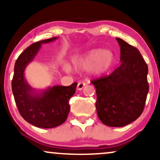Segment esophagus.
<instances>
[{"mask_svg":"<svg viewBox=\"0 0 160 160\" xmlns=\"http://www.w3.org/2000/svg\"><path fill=\"white\" fill-rule=\"evenodd\" d=\"M85 85H86V84L84 82H78L77 84V89L78 90H82L85 87Z\"/></svg>","mask_w":160,"mask_h":160,"instance_id":"1","label":"esophagus"}]
</instances>
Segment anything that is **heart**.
I'll return each mask as SVG.
<instances>
[{
    "label": "heart",
    "mask_w": 160,
    "mask_h": 160,
    "mask_svg": "<svg viewBox=\"0 0 160 160\" xmlns=\"http://www.w3.org/2000/svg\"><path fill=\"white\" fill-rule=\"evenodd\" d=\"M113 59V54L110 50L97 49L74 56L72 59V63L76 71L90 69L93 75L99 76L106 73L112 66ZM63 69L69 72L71 67L65 64L63 65Z\"/></svg>",
    "instance_id": "b5f03b06"
}]
</instances>
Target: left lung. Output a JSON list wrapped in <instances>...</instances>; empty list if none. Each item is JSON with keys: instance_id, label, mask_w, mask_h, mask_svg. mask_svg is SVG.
<instances>
[{"instance_id": "8db88e82", "label": "left lung", "mask_w": 160, "mask_h": 160, "mask_svg": "<svg viewBox=\"0 0 160 160\" xmlns=\"http://www.w3.org/2000/svg\"><path fill=\"white\" fill-rule=\"evenodd\" d=\"M116 39L121 64L111 75L92 83L96 88L98 118L107 126L120 128L143 112L148 92V66L138 49L122 38Z\"/></svg>"}]
</instances>
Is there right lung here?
<instances>
[{
    "label": "right lung",
    "mask_w": 160,
    "mask_h": 160,
    "mask_svg": "<svg viewBox=\"0 0 160 160\" xmlns=\"http://www.w3.org/2000/svg\"><path fill=\"white\" fill-rule=\"evenodd\" d=\"M59 37L32 43L17 58L12 82L15 102L22 117L28 123L41 128H56L67 119L68 101L76 92L77 83L68 87L56 85L37 90L26 80L25 71L38 53L41 44L52 42Z\"/></svg>",
    "instance_id": "right-lung-1"
}]
</instances>
